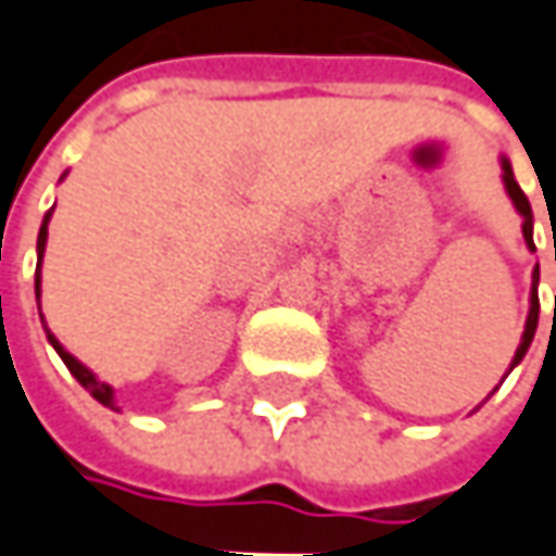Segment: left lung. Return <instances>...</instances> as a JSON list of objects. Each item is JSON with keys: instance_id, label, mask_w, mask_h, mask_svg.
Here are the masks:
<instances>
[{"instance_id": "8db88e82", "label": "left lung", "mask_w": 556, "mask_h": 556, "mask_svg": "<svg viewBox=\"0 0 556 556\" xmlns=\"http://www.w3.org/2000/svg\"><path fill=\"white\" fill-rule=\"evenodd\" d=\"M503 180H506V190H509V197H513V203H516V210L522 213V235H526V244H529L531 251H534V241H531V206H529V197L522 193V187L516 184V177H513V168H509V162H503ZM556 257V254H554ZM534 286H538V267H534ZM538 289H531V308H529V321H526V333H522V343H519V350H516V359H513V366H519V359L529 353L531 346V337H534V328H538ZM556 318V312H554ZM509 366V369H513Z\"/></svg>"}]
</instances>
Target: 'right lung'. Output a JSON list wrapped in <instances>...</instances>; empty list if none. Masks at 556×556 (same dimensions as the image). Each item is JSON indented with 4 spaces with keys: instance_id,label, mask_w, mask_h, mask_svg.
I'll return each mask as SVG.
<instances>
[{
    "instance_id": "add662e5",
    "label": "right lung",
    "mask_w": 556,
    "mask_h": 556,
    "mask_svg": "<svg viewBox=\"0 0 556 556\" xmlns=\"http://www.w3.org/2000/svg\"><path fill=\"white\" fill-rule=\"evenodd\" d=\"M53 213V210H50ZM50 213L43 216V226H40V235H37V279H34V289H37V308H40V257H43V244H47V223H50ZM47 328V325H43ZM47 337H50V343H53V350L60 353V359L66 363V369L73 372L78 379V384L94 397V401H101L104 407H114V391H111V384H104V381H98L81 363H78L73 353H66L63 346H60V340L47 330Z\"/></svg>"
}]
</instances>
